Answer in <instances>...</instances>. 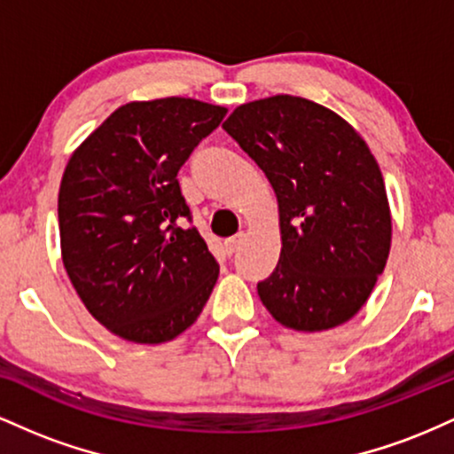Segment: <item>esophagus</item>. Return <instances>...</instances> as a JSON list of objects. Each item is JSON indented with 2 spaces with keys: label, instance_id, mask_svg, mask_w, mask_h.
<instances>
[{
  "label": "esophagus",
  "instance_id": "34e87169",
  "mask_svg": "<svg viewBox=\"0 0 454 454\" xmlns=\"http://www.w3.org/2000/svg\"><path fill=\"white\" fill-rule=\"evenodd\" d=\"M241 241H243V234H237V237L228 239V241H226V252H228V254L237 252L239 245H241Z\"/></svg>",
  "mask_w": 454,
  "mask_h": 454
}]
</instances>
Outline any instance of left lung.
<instances>
[{
  "mask_svg": "<svg viewBox=\"0 0 454 454\" xmlns=\"http://www.w3.org/2000/svg\"><path fill=\"white\" fill-rule=\"evenodd\" d=\"M222 128L278 196L281 254L258 281L262 305L294 331L348 322L387 267L393 231L367 143L337 113L296 96L241 104Z\"/></svg>",
  "mask_w": 454,
  "mask_h": 454,
  "instance_id": "1",
  "label": "left lung"
}]
</instances>
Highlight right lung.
I'll list each match as a JSON object with an SVG mask.
<instances>
[{"mask_svg": "<svg viewBox=\"0 0 454 454\" xmlns=\"http://www.w3.org/2000/svg\"><path fill=\"white\" fill-rule=\"evenodd\" d=\"M223 106L161 98L119 106L72 153L59 187L61 258L90 314L134 343L190 328L220 275L179 173Z\"/></svg>", "mask_w": 454, "mask_h": 454, "instance_id": "add662e5", "label": "right lung"}]
</instances>
